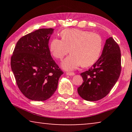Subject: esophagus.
<instances>
[{"instance_id": "34e87169", "label": "esophagus", "mask_w": 132, "mask_h": 132, "mask_svg": "<svg viewBox=\"0 0 132 132\" xmlns=\"http://www.w3.org/2000/svg\"><path fill=\"white\" fill-rule=\"evenodd\" d=\"M67 75H69V76H74L75 75V73H73V72H67V73H66Z\"/></svg>"}]
</instances>
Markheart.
<instances>
[{
  "instance_id": "obj_1",
  "label": "heart",
  "mask_w": 132,
  "mask_h": 132,
  "mask_svg": "<svg viewBox=\"0 0 132 132\" xmlns=\"http://www.w3.org/2000/svg\"><path fill=\"white\" fill-rule=\"evenodd\" d=\"M62 39L53 38L50 50L55 58L62 59L70 51L71 53L62 62L65 70H74L82 64L87 67L94 64L100 56L103 47L100 35L87 30L70 29L61 32Z\"/></svg>"
}]
</instances>
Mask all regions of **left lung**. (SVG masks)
<instances>
[{
    "mask_svg": "<svg viewBox=\"0 0 132 132\" xmlns=\"http://www.w3.org/2000/svg\"><path fill=\"white\" fill-rule=\"evenodd\" d=\"M121 50L112 37L106 39L102 54L88 71L80 74L83 84L77 88L79 95L87 101H97L106 97L120 77Z\"/></svg>",
    "mask_w": 132,
    "mask_h": 132,
    "instance_id": "1",
    "label": "left lung"
}]
</instances>
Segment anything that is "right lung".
I'll return each instance as SVG.
<instances>
[{
  "instance_id": "1",
  "label": "right lung",
  "mask_w": 132,
  "mask_h": 132,
  "mask_svg": "<svg viewBox=\"0 0 132 132\" xmlns=\"http://www.w3.org/2000/svg\"><path fill=\"white\" fill-rule=\"evenodd\" d=\"M53 29H39L17 41L11 67L21 93L35 101L49 98L57 89L63 71L52 59L48 41Z\"/></svg>"
}]
</instances>
